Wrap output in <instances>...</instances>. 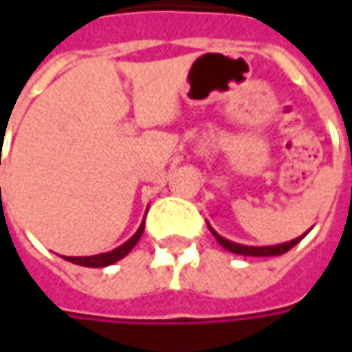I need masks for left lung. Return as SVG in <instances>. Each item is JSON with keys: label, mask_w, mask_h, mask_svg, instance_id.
I'll return each mask as SVG.
<instances>
[{"label": "left lung", "mask_w": 352, "mask_h": 352, "mask_svg": "<svg viewBox=\"0 0 352 352\" xmlns=\"http://www.w3.org/2000/svg\"><path fill=\"white\" fill-rule=\"evenodd\" d=\"M210 227V225H208ZM210 231L213 233V236L217 239V243L227 249L229 252H235V254H245V256H278V254H284V252H288L292 247H296L302 239L305 236V233L302 236H298V239H294V241H288V243H282V245H274V247H245V245H239V243H231V241H227L221 235H217L213 229L210 227Z\"/></svg>", "instance_id": "obj_1"}]
</instances>
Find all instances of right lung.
I'll use <instances>...</instances> for the list:
<instances>
[{"instance_id":"right-lung-1","label":"right lung","mask_w":352,"mask_h":352,"mask_svg":"<svg viewBox=\"0 0 352 352\" xmlns=\"http://www.w3.org/2000/svg\"><path fill=\"white\" fill-rule=\"evenodd\" d=\"M142 231H144V223L139 227V231L131 236L127 243H123L121 247H117V249L111 250V252H103V254H96V256H68L66 261H70V263H74V264H80V266H89V268H102V266H109V264L121 261V258L127 254L129 250L133 249V247L139 243Z\"/></svg>"}]
</instances>
